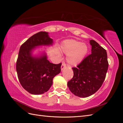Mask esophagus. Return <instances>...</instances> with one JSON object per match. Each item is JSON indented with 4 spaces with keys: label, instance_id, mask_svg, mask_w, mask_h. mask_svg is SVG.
Here are the masks:
<instances>
[{
    "label": "esophagus",
    "instance_id": "obj_1",
    "mask_svg": "<svg viewBox=\"0 0 123 123\" xmlns=\"http://www.w3.org/2000/svg\"><path fill=\"white\" fill-rule=\"evenodd\" d=\"M66 67V64H65V63H62V66H61V70H62Z\"/></svg>",
    "mask_w": 123,
    "mask_h": 123
}]
</instances>
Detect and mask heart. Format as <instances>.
<instances>
[{"label":"heart","instance_id":"1","mask_svg":"<svg viewBox=\"0 0 123 123\" xmlns=\"http://www.w3.org/2000/svg\"><path fill=\"white\" fill-rule=\"evenodd\" d=\"M61 49L62 52L67 54V61L68 64L71 66H77L83 61L87 54L88 48L86 44L79 41L67 39L62 42Z\"/></svg>","mask_w":123,"mask_h":123}]
</instances>
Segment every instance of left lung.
Instances as JSON below:
<instances>
[{"mask_svg":"<svg viewBox=\"0 0 123 123\" xmlns=\"http://www.w3.org/2000/svg\"><path fill=\"white\" fill-rule=\"evenodd\" d=\"M90 44L91 54L72 68L74 75L67 84L70 91L80 98L88 97L98 90L108 68L106 50L94 40H90Z\"/></svg>","mask_w":123,"mask_h":123,"instance_id":"left-lung-1","label":"left lung"}]
</instances>
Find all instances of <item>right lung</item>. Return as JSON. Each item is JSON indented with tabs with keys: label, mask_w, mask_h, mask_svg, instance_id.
Instances as JSON below:
<instances>
[{
	"label": "right lung",
	"mask_w": 123,
	"mask_h": 123,
	"mask_svg": "<svg viewBox=\"0 0 123 123\" xmlns=\"http://www.w3.org/2000/svg\"><path fill=\"white\" fill-rule=\"evenodd\" d=\"M48 32H39L33 35L20 48L16 62V71L19 82L30 93L39 95L49 90L53 78L61 72L62 64H54L47 59L45 52L33 55L39 46L53 44Z\"/></svg>",
	"instance_id": "obj_1"
}]
</instances>
